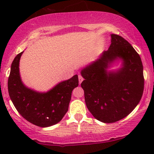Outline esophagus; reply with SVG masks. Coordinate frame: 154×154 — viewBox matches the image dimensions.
Listing matches in <instances>:
<instances>
[{
    "mask_svg": "<svg viewBox=\"0 0 154 154\" xmlns=\"http://www.w3.org/2000/svg\"><path fill=\"white\" fill-rule=\"evenodd\" d=\"M79 84H81L82 83V81H83V78L81 75H79Z\"/></svg>",
    "mask_w": 154,
    "mask_h": 154,
    "instance_id": "1",
    "label": "esophagus"
}]
</instances>
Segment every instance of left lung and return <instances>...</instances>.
Here are the masks:
<instances>
[{"label": "left lung", "mask_w": 154, "mask_h": 154, "mask_svg": "<svg viewBox=\"0 0 154 154\" xmlns=\"http://www.w3.org/2000/svg\"><path fill=\"white\" fill-rule=\"evenodd\" d=\"M108 50L81 71L86 106L97 120L111 123L130 114L144 91L143 65L133 47L121 35L111 34ZM118 58L123 66L116 72L106 70Z\"/></svg>", "instance_id": "left-lung-1"}]
</instances>
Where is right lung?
Listing matches in <instances>:
<instances>
[{"instance_id":"add662e5","label":"right lung","mask_w":154,"mask_h":154,"mask_svg":"<svg viewBox=\"0 0 154 154\" xmlns=\"http://www.w3.org/2000/svg\"><path fill=\"white\" fill-rule=\"evenodd\" d=\"M14 59L8 78L10 97L22 116L33 125L45 128L55 125L63 119L69 109L73 90L79 85L78 75L62 81L47 92H38L26 88L20 75V57Z\"/></svg>"}]
</instances>
